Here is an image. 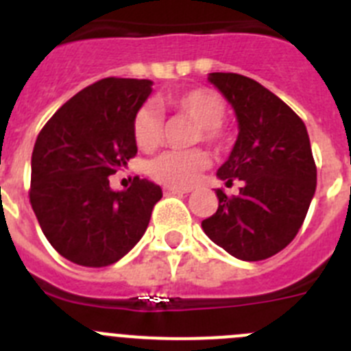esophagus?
<instances>
[{"instance_id":"34e87169","label":"esophagus","mask_w":351,"mask_h":351,"mask_svg":"<svg viewBox=\"0 0 351 351\" xmlns=\"http://www.w3.org/2000/svg\"><path fill=\"white\" fill-rule=\"evenodd\" d=\"M165 197H172V195H184V193H190V190H182V188H165L163 190Z\"/></svg>"}]
</instances>
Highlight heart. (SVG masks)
Returning a JSON list of instances; mask_svg holds the SVG:
<instances>
[{"label":"heart","instance_id":"heart-1","mask_svg":"<svg viewBox=\"0 0 351 351\" xmlns=\"http://www.w3.org/2000/svg\"><path fill=\"white\" fill-rule=\"evenodd\" d=\"M161 107L169 112L195 121L193 142L210 145L219 151L234 138L232 128L225 123V100L214 89L188 88L169 93L160 98ZM163 135V119L153 105H142L133 116V138L142 151H153L160 145ZM209 165V158L200 149L190 151H165L154 158L147 167L151 179L169 188H190L202 170Z\"/></svg>","mask_w":351,"mask_h":351}]
</instances>
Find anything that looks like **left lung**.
Instances as JSON below:
<instances>
[{
  "instance_id": "left-lung-1",
  "label": "left lung",
  "mask_w": 351,
  "mask_h": 351,
  "mask_svg": "<svg viewBox=\"0 0 351 351\" xmlns=\"http://www.w3.org/2000/svg\"><path fill=\"white\" fill-rule=\"evenodd\" d=\"M210 82L239 119V137L218 178L239 195L216 191L218 210L204 219L213 243L232 256L258 262L280 253L302 226L316 190V165L308 130L283 100L239 73L214 71Z\"/></svg>"
}]
</instances>
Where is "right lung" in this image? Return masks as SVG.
I'll return each instance as SVG.
<instances>
[{
	"label": "right lung",
	"instance_id": "add662e5",
	"mask_svg": "<svg viewBox=\"0 0 351 351\" xmlns=\"http://www.w3.org/2000/svg\"><path fill=\"white\" fill-rule=\"evenodd\" d=\"M147 79L107 77L66 101L38 133L31 156L29 202L61 256L107 267L141 241L161 188L135 176L125 191L108 176L137 154L133 116L151 95Z\"/></svg>",
	"mask_w": 351,
	"mask_h": 351
}]
</instances>
